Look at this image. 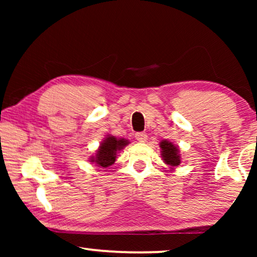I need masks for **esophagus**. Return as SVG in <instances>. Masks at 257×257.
Segmentation results:
<instances>
[{
    "instance_id": "34e87169",
    "label": "esophagus",
    "mask_w": 257,
    "mask_h": 257,
    "mask_svg": "<svg viewBox=\"0 0 257 257\" xmlns=\"http://www.w3.org/2000/svg\"><path fill=\"white\" fill-rule=\"evenodd\" d=\"M136 139L138 140V142H140V143H144V142H146L147 140V135L145 132H138V133H136Z\"/></svg>"
}]
</instances>
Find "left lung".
Instances as JSON below:
<instances>
[{"instance_id": "left-lung-1", "label": "left lung", "mask_w": 257, "mask_h": 257, "mask_svg": "<svg viewBox=\"0 0 257 257\" xmlns=\"http://www.w3.org/2000/svg\"><path fill=\"white\" fill-rule=\"evenodd\" d=\"M160 149H161V156L165 163H166L171 168L178 167L181 163L180 154H179V150L177 146H174L171 142L167 140H163L160 143Z\"/></svg>"}]
</instances>
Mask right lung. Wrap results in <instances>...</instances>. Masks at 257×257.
<instances>
[{
    "label": "right lung",
    "mask_w": 257,
    "mask_h": 257,
    "mask_svg": "<svg viewBox=\"0 0 257 257\" xmlns=\"http://www.w3.org/2000/svg\"><path fill=\"white\" fill-rule=\"evenodd\" d=\"M128 144L126 139H117L113 136H108L100 144L99 149L97 150L96 157L91 158V163H96L98 167L107 168L114 164L115 156L118 151H121Z\"/></svg>",
    "instance_id": "1"
}]
</instances>
